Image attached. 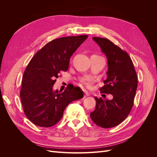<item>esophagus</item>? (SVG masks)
Listing matches in <instances>:
<instances>
[{"label": "esophagus", "instance_id": "1", "mask_svg": "<svg viewBox=\"0 0 157 157\" xmlns=\"http://www.w3.org/2000/svg\"><path fill=\"white\" fill-rule=\"evenodd\" d=\"M89 93L87 92V91H84V98H86V97H88V96H89Z\"/></svg>", "mask_w": 157, "mask_h": 157}]
</instances>
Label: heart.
<instances>
[{"label":"heart","instance_id":"b5f03b06","mask_svg":"<svg viewBox=\"0 0 157 157\" xmlns=\"http://www.w3.org/2000/svg\"><path fill=\"white\" fill-rule=\"evenodd\" d=\"M93 81H94V80L92 78H83L81 80V82L84 85V86H85L86 87L90 88H91V86H92V84L93 83Z\"/></svg>","mask_w":157,"mask_h":157}]
</instances>
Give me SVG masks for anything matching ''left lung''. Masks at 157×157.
<instances>
[{"instance_id":"8db88e82","label":"left lung","mask_w":157,"mask_h":157,"mask_svg":"<svg viewBox=\"0 0 157 157\" xmlns=\"http://www.w3.org/2000/svg\"><path fill=\"white\" fill-rule=\"evenodd\" d=\"M99 44L108 61L107 78L101 93L111 94V100L95 97L96 109L90 117L96 125L103 128L115 127L129 115L137 87V76L134 64L126 51L107 39L93 37Z\"/></svg>"}]
</instances>
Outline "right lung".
<instances>
[{
  "label": "right lung",
  "instance_id": "right-lung-1",
  "mask_svg": "<svg viewBox=\"0 0 157 157\" xmlns=\"http://www.w3.org/2000/svg\"><path fill=\"white\" fill-rule=\"evenodd\" d=\"M88 35L61 37L50 41L29 61L22 78L20 98L25 115L40 127L54 126L69 104L83 98L78 87H67L61 93L53 86L61 71H67L71 56Z\"/></svg>",
  "mask_w": 157,
  "mask_h": 157
}]
</instances>
